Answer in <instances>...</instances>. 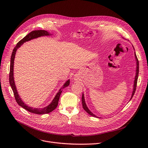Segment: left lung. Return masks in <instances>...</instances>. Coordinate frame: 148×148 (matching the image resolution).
<instances>
[{
  "label": "left lung",
  "instance_id": "8db88e82",
  "mask_svg": "<svg viewBox=\"0 0 148 148\" xmlns=\"http://www.w3.org/2000/svg\"><path fill=\"white\" fill-rule=\"evenodd\" d=\"M135 58H136V76H135V82H134V90H133V92H132V97L131 98V99L132 98L135 92V91H136V86H137V81H138V74H139V61H138V59L136 57V55L135 54ZM130 99V100H131ZM82 107L84 109V110H85L88 114H89L90 115L92 116H95V117H98V116H96L94 114H92L89 110L88 108H87V105H86V103L85 102V99H84V94H82Z\"/></svg>",
  "mask_w": 148,
  "mask_h": 148
}]
</instances>
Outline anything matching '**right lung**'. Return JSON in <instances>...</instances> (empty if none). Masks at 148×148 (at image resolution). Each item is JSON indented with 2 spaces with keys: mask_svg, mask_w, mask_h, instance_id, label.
<instances>
[{
  "mask_svg": "<svg viewBox=\"0 0 148 148\" xmlns=\"http://www.w3.org/2000/svg\"><path fill=\"white\" fill-rule=\"evenodd\" d=\"M50 33H48L47 31L44 30H34L31 32L30 33H29L26 36H25L23 38H22L20 41H19L18 43H17L16 46L14 48L12 56H11V60H10V72H9V82L10 84V86L12 87V89L13 91L14 98L17 102V103L20 105V107H22L24 109L26 110L27 111H29L30 112L36 114H48L51 112H52L53 110H54L56 107L58 105L60 96L61 95V93L62 92L61 89H60L58 91V92L57 94L54 98L53 99V101L47 107H45L44 108H33L32 107H30L26 104H25L23 101L20 98L19 95H18V92L17 91L16 86H15V84L14 81V78H13V64H14V57H15V54L16 52L17 49L20 47L23 43L26 41H27L29 40H30L33 38H35L40 36H48L49 35ZM70 84V80L69 79L65 84L63 86L62 88H64Z\"/></svg>",
  "mask_w": 148,
  "mask_h": 148,
  "instance_id": "right-lung-1",
  "label": "right lung"
}]
</instances>
